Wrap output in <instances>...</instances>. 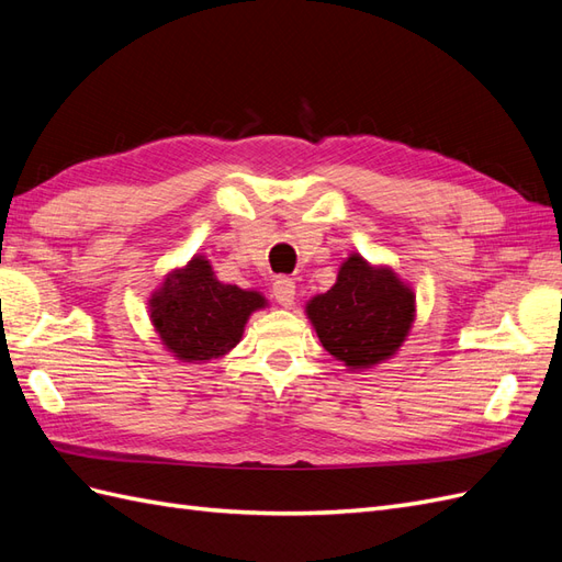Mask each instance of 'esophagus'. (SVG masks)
Segmentation results:
<instances>
[{"label": "esophagus", "mask_w": 562, "mask_h": 562, "mask_svg": "<svg viewBox=\"0 0 562 562\" xmlns=\"http://www.w3.org/2000/svg\"><path fill=\"white\" fill-rule=\"evenodd\" d=\"M271 293H274L277 302L283 304V307H291L295 302V281L288 277H277L274 285H271Z\"/></svg>", "instance_id": "1"}]
</instances>
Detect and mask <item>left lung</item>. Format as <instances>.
I'll return each instance as SVG.
<instances>
[{
	"label": "left lung",
	"instance_id": "8db88e82",
	"mask_svg": "<svg viewBox=\"0 0 562 562\" xmlns=\"http://www.w3.org/2000/svg\"><path fill=\"white\" fill-rule=\"evenodd\" d=\"M304 312L323 349L349 370H368L403 347L415 321V293L391 267L351 252L335 285L314 295Z\"/></svg>",
	"mask_w": 562,
	"mask_h": 562
}]
</instances>
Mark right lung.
<instances>
[{
  "instance_id": "obj_1",
  "label": "right lung",
  "mask_w": 562,
  "mask_h": 562,
  "mask_svg": "<svg viewBox=\"0 0 562 562\" xmlns=\"http://www.w3.org/2000/svg\"><path fill=\"white\" fill-rule=\"evenodd\" d=\"M147 304L161 345L178 361L209 363L241 342L250 314L265 310L267 300L258 291L217 281L206 255H194L168 271Z\"/></svg>"
}]
</instances>
